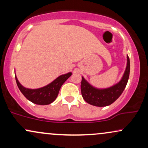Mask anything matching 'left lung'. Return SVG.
I'll use <instances>...</instances> for the list:
<instances>
[{"label":"left lung","mask_w":148,"mask_h":148,"mask_svg":"<svg viewBox=\"0 0 148 148\" xmlns=\"http://www.w3.org/2000/svg\"><path fill=\"white\" fill-rule=\"evenodd\" d=\"M127 67L121 80L111 87L99 89L91 86L82 76L81 94L86 102L92 106L103 107L111 105L121 95L128 82L130 72V61L127 56Z\"/></svg>","instance_id":"8db88e82"}]
</instances>
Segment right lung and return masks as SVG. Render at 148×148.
<instances>
[{
	"mask_svg": "<svg viewBox=\"0 0 148 148\" xmlns=\"http://www.w3.org/2000/svg\"><path fill=\"white\" fill-rule=\"evenodd\" d=\"M72 75V72L62 74L56 79L53 81L47 86L37 89H29L23 87L18 82L17 78L15 75L17 86L22 94L27 99L35 104L48 105L55 101L58 97L62 85L67 81V79Z\"/></svg>",
	"mask_w": 148,
	"mask_h": 148,
	"instance_id": "right-lung-1",
	"label": "right lung"
}]
</instances>
